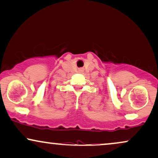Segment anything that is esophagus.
I'll return each instance as SVG.
<instances>
[{
	"instance_id": "34e87169",
	"label": "esophagus",
	"mask_w": 158,
	"mask_h": 158,
	"mask_svg": "<svg viewBox=\"0 0 158 158\" xmlns=\"http://www.w3.org/2000/svg\"><path fill=\"white\" fill-rule=\"evenodd\" d=\"M81 71H82V70H81Z\"/></svg>"
}]
</instances>
